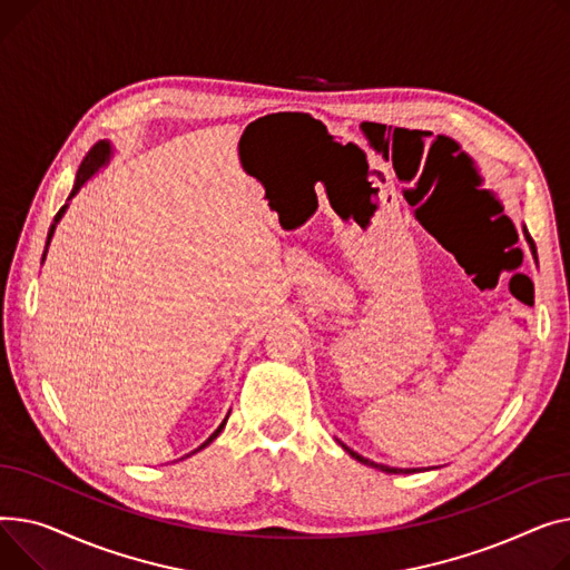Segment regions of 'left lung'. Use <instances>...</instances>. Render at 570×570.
<instances>
[{
  "mask_svg": "<svg viewBox=\"0 0 570 570\" xmlns=\"http://www.w3.org/2000/svg\"><path fill=\"white\" fill-rule=\"evenodd\" d=\"M524 237H527V244H529V234H527V229H524ZM529 248H531V244H529ZM341 446L354 458V460H358V462H363V464H367V466H375V470H380V472H386V474H400V472H405V474H410V472H416V470H397V466H389V464H380V462H373V460H367V458H363V455H358L356 451H352L350 446H345L343 442H341Z\"/></svg>",
  "mask_w": 570,
  "mask_h": 570,
  "instance_id": "1",
  "label": "left lung"
}]
</instances>
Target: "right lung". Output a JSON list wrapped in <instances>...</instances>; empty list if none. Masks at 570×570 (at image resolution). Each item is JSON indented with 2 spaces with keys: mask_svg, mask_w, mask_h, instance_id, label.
Returning <instances> with one entry per match:
<instances>
[{
  "mask_svg": "<svg viewBox=\"0 0 570 570\" xmlns=\"http://www.w3.org/2000/svg\"><path fill=\"white\" fill-rule=\"evenodd\" d=\"M112 156H115V147L108 142V140H100L98 145H94V149L85 156V160H82V165H80V170H78V175H76V184H73V190H71V195H69V199H66V205L57 212V216H55V220H52V225H50V229H48V242H46V250H43V259H41V264L46 262V255H48V246H50V242H52V237H55V229H57V225H59V220L63 218V214H66V209H69V203L71 199L80 193V188L100 170V167H106L110 160H112ZM229 416V414H227ZM227 416L223 419V423L212 432V438L205 442V444H199L193 453H197V451H203V449H207L218 434L223 432V428H225V423H227ZM193 453H188V455H193ZM188 455H184V458H188ZM181 458V460H184Z\"/></svg>",
  "mask_w": 570,
  "mask_h": 570,
  "instance_id": "obj_1",
  "label": "right lung"
}]
</instances>
